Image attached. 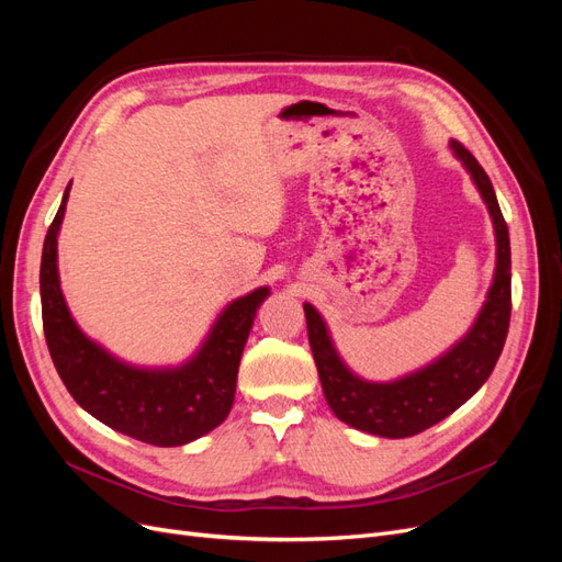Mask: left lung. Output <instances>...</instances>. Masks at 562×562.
I'll use <instances>...</instances> for the list:
<instances>
[{
    "mask_svg": "<svg viewBox=\"0 0 562 562\" xmlns=\"http://www.w3.org/2000/svg\"><path fill=\"white\" fill-rule=\"evenodd\" d=\"M454 155L462 159L475 187L487 203L497 234V269L487 302L469 335L446 356L403 380L375 384L353 375L339 359L326 323L312 304H304L310 347L316 361L323 394L330 411L349 427L384 438H407L434 427L452 415L479 391L495 370L512 321V244L495 190L483 166L471 151L452 140Z\"/></svg>",
    "mask_w": 562,
    "mask_h": 562,
    "instance_id": "1",
    "label": "left lung"
}]
</instances>
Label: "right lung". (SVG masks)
<instances>
[{
	"mask_svg": "<svg viewBox=\"0 0 562 562\" xmlns=\"http://www.w3.org/2000/svg\"><path fill=\"white\" fill-rule=\"evenodd\" d=\"M70 184L50 223L40 269L42 321L48 353L72 398L110 429L149 446L173 448L209 434L232 411L248 333L269 288H258L220 314L192 361L178 368H135L83 335L58 281V229Z\"/></svg>",
	"mask_w": 562,
	"mask_h": 562,
	"instance_id": "obj_1",
	"label": "right lung"
}]
</instances>
